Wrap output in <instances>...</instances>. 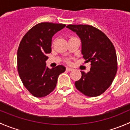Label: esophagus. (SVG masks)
Wrapping results in <instances>:
<instances>
[{
    "instance_id": "1",
    "label": "esophagus",
    "mask_w": 130,
    "mask_h": 130,
    "mask_svg": "<svg viewBox=\"0 0 130 130\" xmlns=\"http://www.w3.org/2000/svg\"><path fill=\"white\" fill-rule=\"evenodd\" d=\"M66 70H67V71L70 72V71H72V70H73V69H72V68H70V67H67Z\"/></svg>"
}]
</instances>
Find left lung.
<instances>
[{
	"mask_svg": "<svg viewBox=\"0 0 130 130\" xmlns=\"http://www.w3.org/2000/svg\"><path fill=\"white\" fill-rule=\"evenodd\" d=\"M67 27L80 38L83 58L91 66L88 73L80 71L82 77L75 86L85 95L98 96L109 87L117 72L114 45L105 34L90 25L70 24Z\"/></svg>",
	"mask_w": 130,
	"mask_h": 130,
	"instance_id": "1",
	"label": "left lung"
}]
</instances>
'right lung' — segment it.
<instances>
[{
  "instance_id": "1",
  "label": "right lung",
  "mask_w": 130,
  "mask_h": 130,
  "mask_svg": "<svg viewBox=\"0 0 130 130\" xmlns=\"http://www.w3.org/2000/svg\"><path fill=\"white\" fill-rule=\"evenodd\" d=\"M66 25L41 23L33 26L22 39L18 50V70L24 87L36 98L50 94L58 77L66 68L58 65L49 69L46 55L52 52V37Z\"/></svg>"
}]
</instances>
